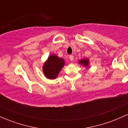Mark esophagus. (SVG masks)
Wrapping results in <instances>:
<instances>
[{
    "label": "esophagus",
    "mask_w": 128,
    "mask_h": 128,
    "mask_svg": "<svg viewBox=\"0 0 128 128\" xmlns=\"http://www.w3.org/2000/svg\"><path fill=\"white\" fill-rule=\"evenodd\" d=\"M69 58H70V61H72L73 60V58H73V55H70V56H69Z\"/></svg>",
    "instance_id": "1"
}]
</instances>
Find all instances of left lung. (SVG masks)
<instances>
[{
    "label": "left lung",
    "mask_w": 128,
    "mask_h": 128,
    "mask_svg": "<svg viewBox=\"0 0 128 128\" xmlns=\"http://www.w3.org/2000/svg\"><path fill=\"white\" fill-rule=\"evenodd\" d=\"M78 62L80 65L83 66L84 67H86V68L89 67L90 61L88 58H82V59L79 60Z\"/></svg>",
    "instance_id": "obj_1"
}]
</instances>
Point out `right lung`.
Segmentation results:
<instances>
[{"instance_id":"add662e5","label":"right lung","mask_w":128,"mask_h":128,"mask_svg":"<svg viewBox=\"0 0 128 128\" xmlns=\"http://www.w3.org/2000/svg\"><path fill=\"white\" fill-rule=\"evenodd\" d=\"M65 65V60L62 58L51 54L42 66V72L48 79H55Z\"/></svg>"}]
</instances>
